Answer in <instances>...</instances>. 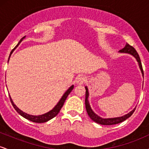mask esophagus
<instances>
[{
  "label": "esophagus",
  "mask_w": 149,
  "mask_h": 149,
  "mask_svg": "<svg viewBox=\"0 0 149 149\" xmlns=\"http://www.w3.org/2000/svg\"><path fill=\"white\" fill-rule=\"evenodd\" d=\"M85 80H86V78L83 76H80L78 77L76 79V83L78 85H82L85 83Z\"/></svg>",
  "instance_id": "34e87169"
}]
</instances>
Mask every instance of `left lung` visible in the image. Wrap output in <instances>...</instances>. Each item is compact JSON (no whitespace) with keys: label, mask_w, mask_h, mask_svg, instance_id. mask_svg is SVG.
Returning <instances> with one entry per match:
<instances>
[{"label":"left lung","mask_w":149,"mask_h":149,"mask_svg":"<svg viewBox=\"0 0 149 149\" xmlns=\"http://www.w3.org/2000/svg\"><path fill=\"white\" fill-rule=\"evenodd\" d=\"M119 52L127 53V54H130L131 55H132L133 57H134L135 59H136V61H137L138 64H139L140 70H141V73H142V76H143V68H142V65H141V60H140V57L139 54H138L137 52L136 51V49H135L132 46L130 45L129 44L127 43L125 45V46L124 48H123L122 49H120V50H119ZM85 90H86V92H85V108H86L87 113H88V116H90V118H91L93 121H95V123H99L100 125H116V124L120 123L125 120L127 119L128 118L130 117L135 111V109H136V108H134V109H133L132 111L126 114V115L121 116V117L112 118H101L100 116H97V114L92 110L88 101L89 92H88V89L87 87H85Z\"/></svg>","instance_id":"1"}]
</instances>
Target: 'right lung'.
Returning <instances> with one entry per match:
<instances>
[{
	"label": "right lung",
	"instance_id": "add662e5",
	"mask_svg": "<svg viewBox=\"0 0 149 149\" xmlns=\"http://www.w3.org/2000/svg\"><path fill=\"white\" fill-rule=\"evenodd\" d=\"M25 37H23L20 40V41L19 42V43L17 45L16 47H15L14 49H13V50L11 51V52H10V54L9 56V59L10 57V56H11L12 53L13 52V51L15 50V49H16V47H17V46L19 45L20 42H22V40H23L24 38ZM8 61H9V59H8ZM73 85H71L70 88L68 89L67 90H66V92H65V93L64 94V95H63L62 97H61V100H59V102H58V103L57 104V105L55 106L53 109H52L51 111H49V112L46 113H44L42 114V115H39V116H33V115H29V114L28 113H26L23 112L22 111V110H20L19 108L17 107L16 105L14 104V102H13V100L11 99V97H10V95H9L10 96V102H11L12 104H13V107L15 108V110L17 111V112L18 113L19 115H21L22 117H24V118L29 120H31L32 121V122H34V123H45V122H47V121L49 120H51L52 118H53L54 117H55L57 115L58 113H59V112L60 111L61 109L62 108L63 105H64V102H65V100H66V99L67 98L68 95H69L70 92H71V91H72V90L73 89Z\"/></svg>",
	"mask_w": 149,
	"mask_h": 149
}]
</instances>
